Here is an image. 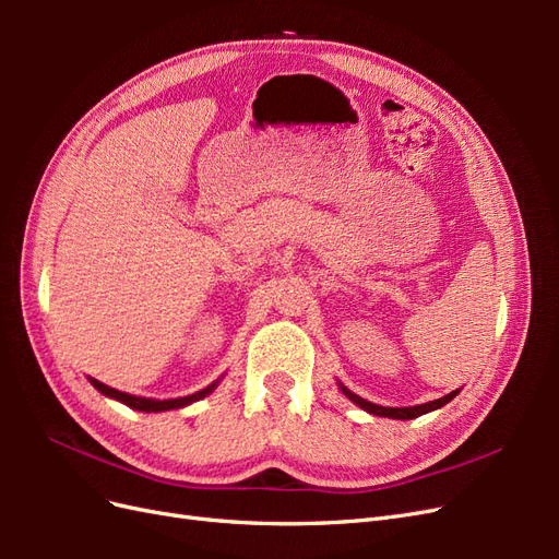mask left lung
<instances>
[{
    "instance_id": "1",
    "label": "left lung",
    "mask_w": 559,
    "mask_h": 559,
    "mask_svg": "<svg viewBox=\"0 0 559 559\" xmlns=\"http://www.w3.org/2000/svg\"><path fill=\"white\" fill-rule=\"evenodd\" d=\"M343 392H345L347 399H352L354 403L361 405L364 411L373 413V415H380V417H392V419H413V417H419V415L431 413V411H436V408H443V405H445L448 401H452V399L456 396V392H450V394L443 396V399L429 401V403H425V405H413V408H382V405H376V403H370V401H366V399H361V396H357V394H352L349 389H345V386H343Z\"/></svg>"
}]
</instances>
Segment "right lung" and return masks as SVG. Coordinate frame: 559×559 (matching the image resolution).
I'll return each instance as SVG.
<instances>
[{"mask_svg": "<svg viewBox=\"0 0 559 559\" xmlns=\"http://www.w3.org/2000/svg\"><path fill=\"white\" fill-rule=\"evenodd\" d=\"M91 382H93V386L97 389V392H103L105 396H111V399H116V401H121V403L130 405V408H134V411H144V413H160V411L183 408V405H189V403H193V401H198V399H202V396H207V394L212 392V389L216 386V384H212V386H207V389H202V392H198V394H191V396H183V399H173V401H156V399L130 396V394H126V392H118V389H114V386H107V384H103V382L93 380V378H91Z\"/></svg>", "mask_w": 559, "mask_h": 559, "instance_id": "right-lung-1", "label": "right lung"}]
</instances>
